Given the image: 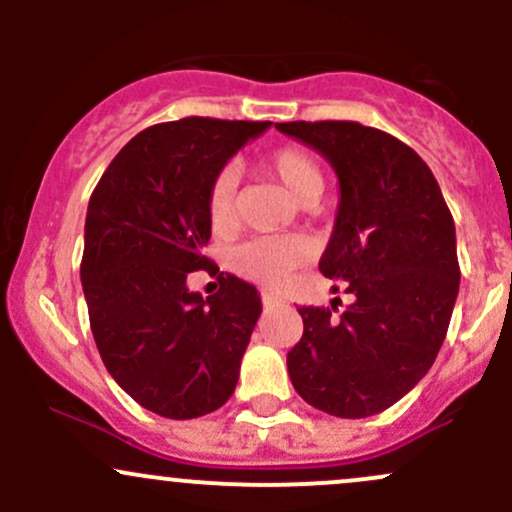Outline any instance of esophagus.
I'll use <instances>...</instances> for the list:
<instances>
[{
	"mask_svg": "<svg viewBox=\"0 0 512 512\" xmlns=\"http://www.w3.org/2000/svg\"><path fill=\"white\" fill-rule=\"evenodd\" d=\"M260 297H262V304H265V307H275V304H282L280 294L270 292V289H262Z\"/></svg>",
	"mask_w": 512,
	"mask_h": 512,
	"instance_id": "obj_1",
	"label": "esophagus"
}]
</instances>
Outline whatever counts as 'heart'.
I'll return each mask as SVG.
<instances>
[{
	"label": "heart",
	"instance_id": "obj_1",
	"mask_svg": "<svg viewBox=\"0 0 512 512\" xmlns=\"http://www.w3.org/2000/svg\"><path fill=\"white\" fill-rule=\"evenodd\" d=\"M272 178L280 180L282 188L299 205L317 203L324 190V175L309 153L302 148H277L265 160ZM235 218V175L230 170L220 173L208 193V220L213 230H227ZM309 257V247L297 237H260L237 247L230 265L240 275L265 285H280Z\"/></svg>",
	"mask_w": 512,
	"mask_h": 512
}]
</instances>
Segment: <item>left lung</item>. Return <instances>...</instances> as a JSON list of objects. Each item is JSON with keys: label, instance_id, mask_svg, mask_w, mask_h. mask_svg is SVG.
Returning <instances> with one entry per match:
<instances>
[{"label": "left lung", "instance_id": "8db88e82", "mask_svg": "<svg viewBox=\"0 0 512 512\" xmlns=\"http://www.w3.org/2000/svg\"><path fill=\"white\" fill-rule=\"evenodd\" d=\"M277 131L329 160L339 208L319 272L354 302L299 307L287 354L314 409L366 418L404 399L436 361L461 285L456 225L431 168L406 143L354 121H292Z\"/></svg>", "mask_w": 512, "mask_h": 512}]
</instances>
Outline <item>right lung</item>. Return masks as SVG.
Returning <instances> with one entry per match:
<instances>
[{
    "label": "right lung",
    "mask_w": 512,
    "mask_h": 512,
    "mask_svg": "<svg viewBox=\"0 0 512 512\" xmlns=\"http://www.w3.org/2000/svg\"><path fill=\"white\" fill-rule=\"evenodd\" d=\"M270 126L200 116L158 123L121 148L89 200L81 285L98 354L158 416H205L237 386L260 292L220 272L218 292L203 297L188 275L213 267L203 255L210 185Z\"/></svg>",
    "instance_id": "1"
}]
</instances>
